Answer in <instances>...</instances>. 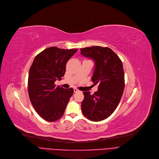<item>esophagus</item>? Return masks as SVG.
Wrapping results in <instances>:
<instances>
[{
  "label": "esophagus",
  "instance_id": "1",
  "mask_svg": "<svg viewBox=\"0 0 159 159\" xmlns=\"http://www.w3.org/2000/svg\"><path fill=\"white\" fill-rule=\"evenodd\" d=\"M74 91L75 93H79V92H80V90H79L78 89H74Z\"/></svg>",
  "mask_w": 159,
  "mask_h": 159
}]
</instances>
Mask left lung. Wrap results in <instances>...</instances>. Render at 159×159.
Instances as JSON below:
<instances>
[{"instance_id": "1", "label": "left lung", "mask_w": 159, "mask_h": 159, "mask_svg": "<svg viewBox=\"0 0 159 159\" xmlns=\"http://www.w3.org/2000/svg\"><path fill=\"white\" fill-rule=\"evenodd\" d=\"M80 50L81 55L94 60L96 67L92 81L99 84L93 94L84 92L81 111L89 120L99 122L115 111L122 96L125 87L122 62L108 47L96 46Z\"/></svg>"}]
</instances>
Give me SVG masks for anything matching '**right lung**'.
<instances>
[{
	"mask_svg": "<svg viewBox=\"0 0 159 159\" xmlns=\"http://www.w3.org/2000/svg\"><path fill=\"white\" fill-rule=\"evenodd\" d=\"M78 49L66 50L52 47L37 54L30 67L28 90L30 102L38 115L48 122L61 118L74 93L72 88L56 87L61 80L66 64Z\"/></svg>",
	"mask_w": 159,
	"mask_h": 159,
	"instance_id": "obj_1",
	"label": "right lung"
}]
</instances>
